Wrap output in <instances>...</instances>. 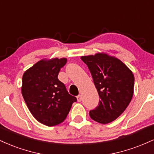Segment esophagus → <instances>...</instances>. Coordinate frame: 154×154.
Here are the masks:
<instances>
[{
	"label": "esophagus",
	"mask_w": 154,
	"mask_h": 154,
	"mask_svg": "<svg viewBox=\"0 0 154 154\" xmlns=\"http://www.w3.org/2000/svg\"><path fill=\"white\" fill-rule=\"evenodd\" d=\"M77 101L80 102L81 100H82V96H81V95H79L77 97Z\"/></svg>",
	"instance_id": "1"
}]
</instances>
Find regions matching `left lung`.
<instances>
[{
	"instance_id": "left-lung-1",
	"label": "left lung",
	"mask_w": 154,
	"mask_h": 154,
	"mask_svg": "<svg viewBox=\"0 0 154 154\" xmlns=\"http://www.w3.org/2000/svg\"><path fill=\"white\" fill-rule=\"evenodd\" d=\"M88 65L100 100L89 114L100 124L115 120L125 111L134 93L135 77L122 61L105 53L81 56Z\"/></svg>"
}]
</instances>
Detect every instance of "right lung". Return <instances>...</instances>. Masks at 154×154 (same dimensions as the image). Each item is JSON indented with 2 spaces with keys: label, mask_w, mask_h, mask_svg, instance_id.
<instances>
[{
  "label": "right lung",
  "mask_w": 154,
  "mask_h": 154,
  "mask_svg": "<svg viewBox=\"0 0 154 154\" xmlns=\"http://www.w3.org/2000/svg\"><path fill=\"white\" fill-rule=\"evenodd\" d=\"M66 58L40 60L24 72L22 94L31 114L39 122L55 126L63 122L77 101L66 91L58 75Z\"/></svg>",
  "instance_id": "obj_1"
}]
</instances>
